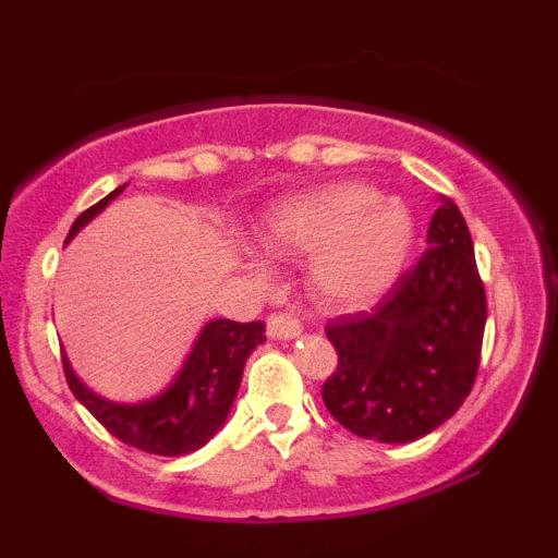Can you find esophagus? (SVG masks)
Instances as JSON below:
<instances>
[{
    "label": "esophagus",
    "instance_id": "obj_1",
    "mask_svg": "<svg viewBox=\"0 0 558 558\" xmlns=\"http://www.w3.org/2000/svg\"><path fill=\"white\" fill-rule=\"evenodd\" d=\"M267 336L278 341H291L301 336V323L291 315H270L267 317Z\"/></svg>",
    "mask_w": 558,
    "mask_h": 558
}]
</instances>
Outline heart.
<instances>
[{"instance_id":"obj_1","label":"heart","mask_w":558,"mask_h":558,"mask_svg":"<svg viewBox=\"0 0 558 558\" xmlns=\"http://www.w3.org/2000/svg\"><path fill=\"white\" fill-rule=\"evenodd\" d=\"M259 243L270 254H315L317 291L332 304H362L399 280L414 246V217L373 185L341 183L272 207ZM243 265L252 278H270L259 254L248 252Z\"/></svg>"}]
</instances>
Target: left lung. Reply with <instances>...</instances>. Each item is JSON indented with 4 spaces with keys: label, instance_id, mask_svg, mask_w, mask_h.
Wrapping results in <instances>:
<instances>
[{
    "label": "left lung",
    "instance_id": "1",
    "mask_svg": "<svg viewBox=\"0 0 558 558\" xmlns=\"http://www.w3.org/2000/svg\"><path fill=\"white\" fill-rule=\"evenodd\" d=\"M485 288L470 228L440 198L427 248L369 312L328 323L338 367L323 386L345 430L377 444H412L453 417L475 383Z\"/></svg>",
    "mask_w": 558,
    "mask_h": 558
}]
</instances>
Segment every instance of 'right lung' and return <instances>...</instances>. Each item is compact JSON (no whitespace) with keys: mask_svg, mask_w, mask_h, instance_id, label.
Listing matches in <instances>:
<instances>
[{"mask_svg":"<svg viewBox=\"0 0 558 558\" xmlns=\"http://www.w3.org/2000/svg\"><path fill=\"white\" fill-rule=\"evenodd\" d=\"M118 185L99 204L86 209L73 222L68 233V243L81 233L96 215L125 191ZM265 341V325L262 323H233V319H209L198 330L194 345L172 380L159 393L144 401H112L96 393L81 380L70 364L68 354H62L68 386L83 407L94 414L114 438L123 444L141 448L157 457H183L207 444L213 435L226 425L235 393H239L243 364L248 354Z\"/></svg>","mask_w":558,"mask_h":558,"instance_id":"obj_1","label":"right lung"}]
</instances>
